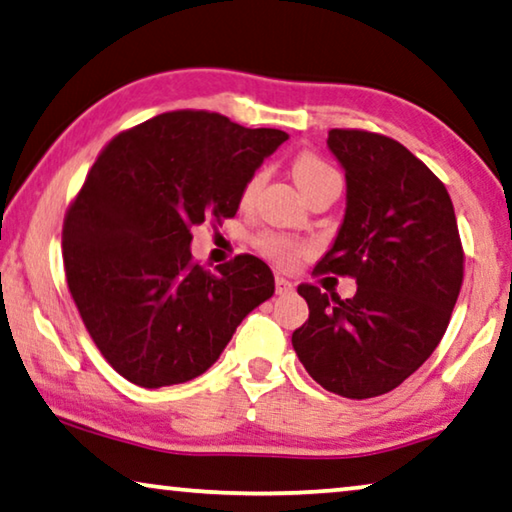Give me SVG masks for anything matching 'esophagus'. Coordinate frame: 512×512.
<instances>
[{
  "mask_svg": "<svg viewBox=\"0 0 512 512\" xmlns=\"http://www.w3.org/2000/svg\"><path fill=\"white\" fill-rule=\"evenodd\" d=\"M294 289L292 282L282 276H276V294H289Z\"/></svg>",
  "mask_w": 512,
  "mask_h": 512,
  "instance_id": "34e87169",
  "label": "esophagus"
}]
</instances>
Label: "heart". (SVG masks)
Returning <instances> with one entry per match:
<instances>
[{
  "label": "heart",
  "instance_id": "obj_1",
  "mask_svg": "<svg viewBox=\"0 0 512 512\" xmlns=\"http://www.w3.org/2000/svg\"><path fill=\"white\" fill-rule=\"evenodd\" d=\"M292 174H294V181L299 183V188L303 190V195L308 193L310 188L319 186V183H322V181L338 177V172H335L333 167L326 163L324 158H319L317 154H312V151H301V154L294 158ZM259 186H262V172H255L253 177L246 181V186H243L241 200L243 202L253 200V195L257 193ZM255 248L259 250V253H264L266 257L276 259L278 264H285V266L294 264L296 259H299L301 253H303L301 246H296L294 241L287 239V236L276 234V232L257 234L255 236Z\"/></svg>",
  "mask_w": 512,
  "mask_h": 512
}]
</instances>
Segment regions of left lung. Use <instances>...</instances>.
Masks as SVG:
<instances>
[{
	"mask_svg": "<svg viewBox=\"0 0 512 512\" xmlns=\"http://www.w3.org/2000/svg\"><path fill=\"white\" fill-rule=\"evenodd\" d=\"M329 149L345 167L347 213L315 276L356 280L352 299L303 282L308 322L294 352L326 391L365 400L393 391L437 349L464 278L451 195L398 140L331 128Z\"/></svg>",
	"mask_w": 512,
	"mask_h": 512,
	"instance_id": "obj_1",
	"label": "left lung"
}]
</instances>
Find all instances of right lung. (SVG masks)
<instances>
[{"instance_id": "add662e5", "label": "right lung", "mask_w": 512, "mask_h": 512, "mask_svg": "<svg viewBox=\"0 0 512 512\" xmlns=\"http://www.w3.org/2000/svg\"><path fill=\"white\" fill-rule=\"evenodd\" d=\"M285 140L218 112L174 110L101 149L66 211L61 255L85 329L121 377L142 388L200 377L271 299L262 259L204 269L190 230L234 218L246 181Z\"/></svg>"}]
</instances>
